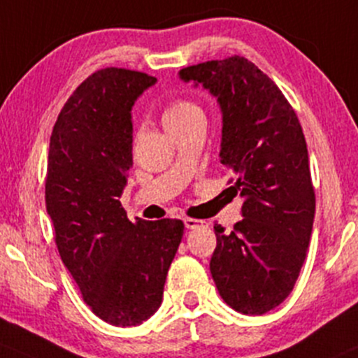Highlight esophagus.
<instances>
[{
    "mask_svg": "<svg viewBox=\"0 0 358 358\" xmlns=\"http://www.w3.org/2000/svg\"><path fill=\"white\" fill-rule=\"evenodd\" d=\"M184 226H186V229H196V227L205 226V220H196L191 219V217H186V219H184Z\"/></svg>",
    "mask_w": 358,
    "mask_h": 358,
    "instance_id": "34e87169",
    "label": "esophagus"
}]
</instances>
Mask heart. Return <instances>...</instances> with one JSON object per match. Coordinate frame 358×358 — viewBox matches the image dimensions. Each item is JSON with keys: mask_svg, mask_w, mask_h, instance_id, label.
I'll return each instance as SVG.
<instances>
[{"mask_svg": "<svg viewBox=\"0 0 358 358\" xmlns=\"http://www.w3.org/2000/svg\"><path fill=\"white\" fill-rule=\"evenodd\" d=\"M194 115H201V110L196 103L189 101V99H174L165 106L164 113H162V122H164L165 129H171L186 122L187 119Z\"/></svg>", "mask_w": 358, "mask_h": 358, "instance_id": "heart-1", "label": "heart"}]
</instances>
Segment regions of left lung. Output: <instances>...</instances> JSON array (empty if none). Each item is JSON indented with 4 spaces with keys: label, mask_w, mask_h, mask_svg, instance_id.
<instances>
[{
    "label": "left lung",
    "mask_w": 358,
    "mask_h": 358,
    "mask_svg": "<svg viewBox=\"0 0 358 358\" xmlns=\"http://www.w3.org/2000/svg\"><path fill=\"white\" fill-rule=\"evenodd\" d=\"M179 77L217 98L220 164L243 198V220L229 234L213 226L210 272L231 308L262 315L293 291L310 243L315 193L303 131L274 80L246 58L191 65Z\"/></svg>",
    "instance_id": "1"
}]
</instances>
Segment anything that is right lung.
I'll return each instance as SVG.
<instances>
[{
  "mask_svg": "<svg viewBox=\"0 0 358 358\" xmlns=\"http://www.w3.org/2000/svg\"><path fill=\"white\" fill-rule=\"evenodd\" d=\"M157 79L108 67L67 99L50 138L46 210L84 301L112 326L150 319L182 239L179 219L132 224L119 198L132 167L136 99Z\"/></svg>",
  "mask_w": 358,
  "mask_h": 358,
  "instance_id": "add662e5",
  "label": "right lung"
}]
</instances>
